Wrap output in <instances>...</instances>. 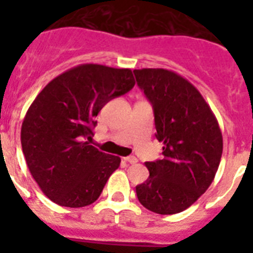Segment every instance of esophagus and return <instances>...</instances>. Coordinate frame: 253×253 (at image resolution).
Here are the masks:
<instances>
[{
	"mask_svg": "<svg viewBox=\"0 0 253 253\" xmlns=\"http://www.w3.org/2000/svg\"><path fill=\"white\" fill-rule=\"evenodd\" d=\"M125 162H127L128 164H136L138 159L135 158V156H127V158H125Z\"/></svg>",
	"mask_w": 253,
	"mask_h": 253,
	"instance_id": "obj_1",
	"label": "esophagus"
}]
</instances>
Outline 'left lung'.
<instances>
[{
  "mask_svg": "<svg viewBox=\"0 0 253 253\" xmlns=\"http://www.w3.org/2000/svg\"><path fill=\"white\" fill-rule=\"evenodd\" d=\"M139 87L152 103L163 159L146 163L150 177L136 186L139 202L162 215L192 206L211 185L223 138L208 102L186 79L163 68L135 69Z\"/></svg>",
  "mask_w": 253,
  "mask_h": 253,
  "instance_id": "left-lung-1",
  "label": "left lung"
}]
</instances>
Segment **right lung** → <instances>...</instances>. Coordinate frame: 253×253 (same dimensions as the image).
Instances as JSON below:
<instances>
[{
	"label": "right lung",
	"instance_id": "obj_1",
	"mask_svg": "<svg viewBox=\"0 0 253 253\" xmlns=\"http://www.w3.org/2000/svg\"><path fill=\"white\" fill-rule=\"evenodd\" d=\"M135 85L131 69L81 64L43 87L26 113L22 151L49 200L65 208L93 204L121 158L91 146L94 118L110 99Z\"/></svg>",
	"mask_w": 253,
	"mask_h": 253
}]
</instances>
